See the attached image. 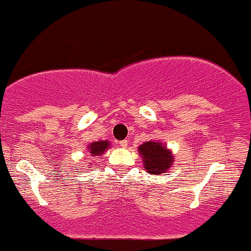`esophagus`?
<instances>
[{"label": "esophagus", "mask_w": 251, "mask_h": 251, "mask_svg": "<svg viewBox=\"0 0 251 251\" xmlns=\"http://www.w3.org/2000/svg\"><path fill=\"white\" fill-rule=\"evenodd\" d=\"M119 144H120V147H123V148H126L127 147V140H123L119 142Z\"/></svg>", "instance_id": "1"}]
</instances>
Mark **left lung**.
<instances>
[{"instance_id":"obj_1","label":"left lung","mask_w":251,"mask_h":251,"mask_svg":"<svg viewBox=\"0 0 251 251\" xmlns=\"http://www.w3.org/2000/svg\"><path fill=\"white\" fill-rule=\"evenodd\" d=\"M143 156L144 168L151 175L165 173L173 164V155L159 142H146L138 148Z\"/></svg>"}]
</instances>
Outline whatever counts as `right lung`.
<instances>
[{
  "instance_id": "1",
  "label": "right lung",
  "mask_w": 251,
  "mask_h": 251,
  "mask_svg": "<svg viewBox=\"0 0 251 251\" xmlns=\"http://www.w3.org/2000/svg\"><path fill=\"white\" fill-rule=\"evenodd\" d=\"M110 144L108 143V141H100V142H93L91 146H88V151H90L91 155H100L102 153H104L105 149H108Z\"/></svg>"
}]
</instances>
